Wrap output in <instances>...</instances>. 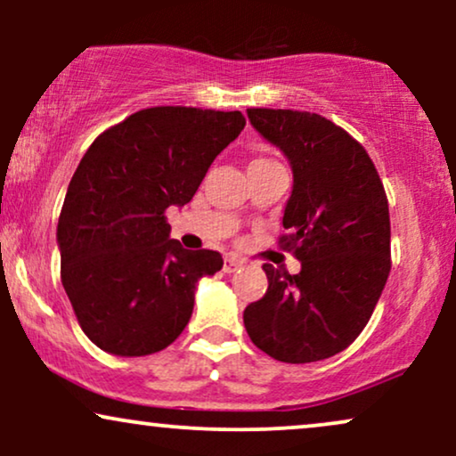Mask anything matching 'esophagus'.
<instances>
[{
    "label": "esophagus",
    "mask_w": 456,
    "mask_h": 456,
    "mask_svg": "<svg viewBox=\"0 0 456 456\" xmlns=\"http://www.w3.org/2000/svg\"><path fill=\"white\" fill-rule=\"evenodd\" d=\"M240 268H242V261H240L238 257H227V259H224L223 270L227 272V274H232V272H238Z\"/></svg>",
    "instance_id": "obj_1"
}]
</instances>
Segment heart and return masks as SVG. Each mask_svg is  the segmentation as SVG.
Instances as JSON below:
<instances>
[{
	"label": "heart",
	"mask_w": 456,
	"mask_h": 456,
	"mask_svg": "<svg viewBox=\"0 0 456 456\" xmlns=\"http://www.w3.org/2000/svg\"><path fill=\"white\" fill-rule=\"evenodd\" d=\"M255 162H268V160H264V159H257V160H253V162H250V165H255Z\"/></svg>",
	"instance_id": "b5f03b06"
}]
</instances>
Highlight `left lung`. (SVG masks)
Listing matches in <instances>:
<instances>
[{"instance_id": "8db88e82", "label": "left lung", "mask_w": 456, "mask_h": 456, "mask_svg": "<svg viewBox=\"0 0 456 456\" xmlns=\"http://www.w3.org/2000/svg\"><path fill=\"white\" fill-rule=\"evenodd\" d=\"M253 128L294 171L282 248L302 264L287 274L264 264L268 291L244 308L261 352L289 364L326 360L369 323L390 274L388 199L366 150L317 113L248 109Z\"/></svg>"}]
</instances>
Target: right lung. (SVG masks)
<instances>
[{
    "mask_svg": "<svg viewBox=\"0 0 456 456\" xmlns=\"http://www.w3.org/2000/svg\"><path fill=\"white\" fill-rule=\"evenodd\" d=\"M240 111L151 107L90 145L61 206V285L78 326L115 355H150L182 334L197 282L216 250L171 240L165 210L186 206L221 151L242 133Z\"/></svg>",
    "mask_w": 456,
    "mask_h": 456,
    "instance_id": "obj_1",
    "label": "right lung"
}]
</instances>
